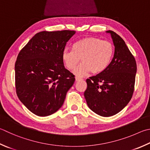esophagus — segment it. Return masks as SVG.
I'll use <instances>...</instances> for the list:
<instances>
[{
    "label": "esophagus",
    "mask_w": 150,
    "mask_h": 150,
    "mask_svg": "<svg viewBox=\"0 0 150 150\" xmlns=\"http://www.w3.org/2000/svg\"><path fill=\"white\" fill-rule=\"evenodd\" d=\"M81 80H82V79L79 77H75V81H81Z\"/></svg>",
    "instance_id": "obj_1"
}]
</instances>
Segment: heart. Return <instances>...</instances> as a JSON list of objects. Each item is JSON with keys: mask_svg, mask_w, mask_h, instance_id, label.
I'll use <instances>...</instances> for the list:
<instances>
[{"mask_svg": "<svg viewBox=\"0 0 150 150\" xmlns=\"http://www.w3.org/2000/svg\"><path fill=\"white\" fill-rule=\"evenodd\" d=\"M114 47L108 40H102L97 37H86L81 39L73 45V50L64 49L62 57L67 69L73 70L83 62L74 73L83 76L91 71L92 74H99L109 66L113 58Z\"/></svg>", "mask_w": 150, "mask_h": 150, "instance_id": "b5f03b06", "label": "heart"}]
</instances>
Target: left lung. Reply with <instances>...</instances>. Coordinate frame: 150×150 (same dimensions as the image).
Wrapping results in <instances>:
<instances>
[{
  "mask_svg": "<svg viewBox=\"0 0 150 150\" xmlns=\"http://www.w3.org/2000/svg\"><path fill=\"white\" fill-rule=\"evenodd\" d=\"M115 46L112 60L105 71L87 79L84 98L91 110L102 117L121 111L131 100L134 90L137 62L123 39L113 31Z\"/></svg>",
  "mask_w": 150,
  "mask_h": 150,
  "instance_id": "8db88e82",
  "label": "left lung"
}]
</instances>
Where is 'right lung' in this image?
Listing matches in <instances>:
<instances>
[{
    "instance_id": "add662e5",
    "label": "right lung",
    "mask_w": 150,
    "mask_h": 150,
    "mask_svg": "<svg viewBox=\"0 0 150 150\" xmlns=\"http://www.w3.org/2000/svg\"><path fill=\"white\" fill-rule=\"evenodd\" d=\"M75 31H41L20 50L15 64L16 91L23 105L38 116L56 112L75 82L62 52Z\"/></svg>"
}]
</instances>
